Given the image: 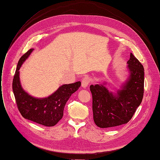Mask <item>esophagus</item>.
<instances>
[{
  "instance_id": "obj_1",
  "label": "esophagus",
  "mask_w": 160,
  "mask_h": 160,
  "mask_svg": "<svg viewBox=\"0 0 160 160\" xmlns=\"http://www.w3.org/2000/svg\"><path fill=\"white\" fill-rule=\"evenodd\" d=\"M90 84V78L88 76H85L82 80V86L83 88H86Z\"/></svg>"
}]
</instances>
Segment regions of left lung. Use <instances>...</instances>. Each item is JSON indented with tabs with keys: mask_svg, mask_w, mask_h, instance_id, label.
<instances>
[{
	"mask_svg": "<svg viewBox=\"0 0 160 160\" xmlns=\"http://www.w3.org/2000/svg\"><path fill=\"white\" fill-rule=\"evenodd\" d=\"M130 76L115 96L103 85H91L93 121L100 128L127 123L132 119L144 96V67L132 53L127 62Z\"/></svg>",
	"mask_w": 160,
	"mask_h": 160,
	"instance_id": "left-lung-1",
	"label": "left lung"
}]
</instances>
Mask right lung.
<instances>
[{
	"mask_svg": "<svg viewBox=\"0 0 160 160\" xmlns=\"http://www.w3.org/2000/svg\"><path fill=\"white\" fill-rule=\"evenodd\" d=\"M33 50L30 49L21 57L14 76L12 90L17 108L25 119L46 127H52L62 118L65 104L71 95L80 88L81 82L62 85L46 98L38 99L29 96L21 86L19 70Z\"/></svg>",
	"mask_w": 160,
	"mask_h": 160,
	"instance_id": "right-lung-1",
	"label": "right lung"
}]
</instances>
